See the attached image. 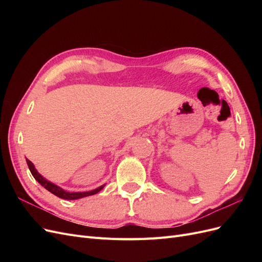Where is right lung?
<instances>
[{"instance_id":"obj_1","label":"right lung","mask_w":262,"mask_h":262,"mask_svg":"<svg viewBox=\"0 0 262 262\" xmlns=\"http://www.w3.org/2000/svg\"><path fill=\"white\" fill-rule=\"evenodd\" d=\"M26 162H27V165H28V168L31 172V175L34 176V178L40 184L42 187H45L48 191H50L51 193H53L54 195H57L59 198H61V199H66V200H75V199H80V198H84V196H89V195H93V194H96L97 192H99L100 190L104 188V186H101L97 189L95 190H92V191H86V192H69V191H66V190H63L62 188L55 186L53 184H51L50 181H48L47 179H45L40 173H39L36 168L34 164L31 163L29 160H27L26 158Z\"/></svg>"}]
</instances>
